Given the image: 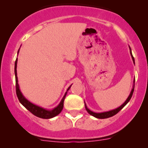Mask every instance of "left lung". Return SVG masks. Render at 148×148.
<instances>
[{"mask_svg":"<svg viewBox=\"0 0 148 148\" xmlns=\"http://www.w3.org/2000/svg\"><path fill=\"white\" fill-rule=\"evenodd\" d=\"M130 54H131V56H132V61H133V63L135 64V59H134L133 56H132V51H131V49L130 47ZM134 89H135V79H134V84H133V86H132V90H131V92L130 94L129 97H127V99L125 100V102L123 103V104H122V105L120 106L119 107H117V108L114 109V110H110V111H107V112H94L91 111L89 109L87 108V107H86V104L84 103V105H85V108H86V110L87 111V112L89 113V114H91V115H92L93 117H96V118H98V119H105V118H108V117H112V116L115 115L117 113H118L121 110H122V108H123L124 107H125V105H126L127 104L128 102H129V101L130 100L131 97H132V94H133V92H134Z\"/></svg>","mask_w":148,"mask_h":148,"instance_id":"obj_1","label":"left lung"}]
</instances>
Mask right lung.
I'll list each match as a JSON object with an SVG mask.
<instances>
[{
  "label": "right lung",
  "mask_w": 148,
  "mask_h": 148,
  "mask_svg": "<svg viewBox=\"0 0 148 148\" xmlns=\"http://www.w3.org/2000/svg\"><path fill=\"white\" fill-rule=\"evenodd\" d=\"M19 49L18 51V54ZM17 62L18 59H16V62H15V77H16V95H17L18 99L19 102H21V104L23 106H24L26 109L29 112H31L33 114H34L36 117H40V118L42 119H50L53 118V117H56V115L59 114L62 111L64 107V99L66 97V95L67 92H68L69 89H70L71 86H69L68 89H67L66 92H65L63 98L61 100L60 103L59 104V105L56 106V107H54L52 110H46V109L43 108V107H39V106H37L36 104H33L31 102L28 100L26 97L23 95V94L21 93L20 90V88H19L18 85V77H17V70H16V68H17Z\"/></svg>",
  "instance_id": "add662e5"
}]
</instances>
